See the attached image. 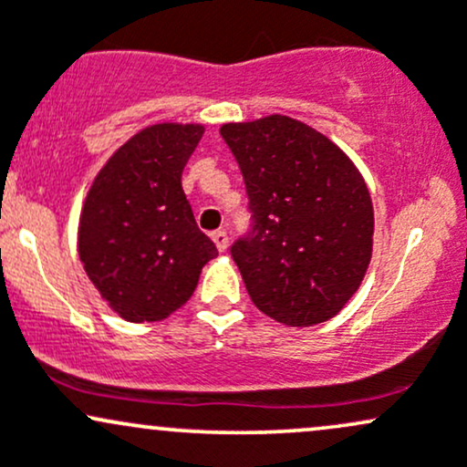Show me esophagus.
I'll use <instances>...</instances> for the list:
<instances>
[{
    "label": "esophagus",
    "mask_w": 467,
    "mask_h": 467,
    "mask_svg": "<svg viewBox=\"0 0 467 467\" xmlns=\"http://www.w3.org/2000/svg\"><path fill=\"white\" fill-rule=\"evenodd\" d=\"M211 239L215 241V245H217L219 252H223V250L228 248V234L223 233V230H217V233H213Z\"/></svg>",
    "instance_id": "34e87169"
}]
</instances>
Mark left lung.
Instances as JSON below:
<instances>
[{
	"label": "left lung",
	"mask_w": 467,
	"mask_h": 467,
	"mask_svg": "<svg viewBox=\"0 0 467 467\" xmlns=\"http://www.w3.org/2000/svg\"><path fill=\"white\" fill-rule=\"evenodd\" d=\"M252 213L230 248L252 303L289 327L325 323L367 275L373 203L360 171L301 120L265 116L222 125Z\"/></svg>",
	"instance_id": "obj_1"
}]
</instances>
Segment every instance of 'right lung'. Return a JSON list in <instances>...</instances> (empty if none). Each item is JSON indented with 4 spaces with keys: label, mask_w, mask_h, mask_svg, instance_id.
I'll list each match as a JSON object with an SVG mask.
<instances>
[{
    "label": "right lung",
    "mask_w": 467,
    "mask_h": 467,
    "mask_svg": "<svg viewBox=\"0 0 467 467\" xmlns=\"http://www.w3.org/2000/svg\"><path fill=\"white\" fill-rule=\"evenodd\" d=\"M202 125L162 122L138 131L92 182L78 223V256L118 316L153 323L195 292L217 248L197 228L182 171Z\"/></svg>",
    "instance_id": "add662e5"
}]
</instances>
